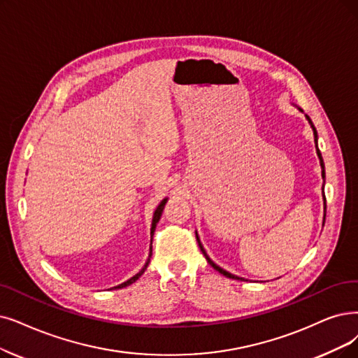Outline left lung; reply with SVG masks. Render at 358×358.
<instances>
[{"instance_id": "8db88e82", "label": "left lung", "mask_w": 358, "mask_h": 358, "mask_svg": "<svg viewBox=\"0 0 358 358\" xmlns=\"http://www.w3.org/2000/svg\"><path fill=\"white\" fill-rule=\"evenodd\" d=\"M307 119H308V122L311 123V120H310V117L307 116ZM311 127H313V131H314V142H316V151H317V155H319V159H320V166H322V178L324 179V163H323V159H322V154H320V150L317 148V132H316V129H314V126H313V123H311ZM323 199H324V210H326V198H324V194H323ZM324 217H326V211H324ZM196 241H198V245H199V248H201V251H203V254H204V257L207 259V262L210 263V266L213 267V268H216L219 273H222L223 276H226V278H231V279H241V280H244L242 278H238V276H235V275H232V273H229V271H226V270H223L222 267H219L217 264H214L210 259H208V255H207V252L204 251V248H203V245H201V242H199V238H198V235H196Z\"/></svg>"}]
</instances>
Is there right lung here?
Wrapping results in <instances>:
<instances>
[{
	"instance_id": "right-lung-1",
	"label": "right lung",
	"mask_w": 358,
	"mask_h": 358,
	"mask_svg": "<svg viewBox=\"0 0 358 358\" xmlns=\"http://www.w3.org/2000/svg\"><path fill=\"white\" fill-rule=\"evenodd\" d=\"M166 203H167V198H164L163 201L160 203V206L157 207V210L154 211V217H152V224H151V235H154V231H155V226H157V223H159V220H160V217H162V213H163V208H164V206H166ZM150 259H151V252H150ZM150 259L147 260V263H145V266L142 267V270L139 271V273H136L134 278H131L129 280H126V282H123V283H120L119 287H116V288H124V287H129L131 283H134L142 273H144L145 271V268L148 267V263H150Z\"/></svg>"
}]
</instances>
